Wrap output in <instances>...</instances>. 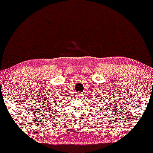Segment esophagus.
Listing matches in <instances>:
<instances>
[{"instance_id": "34e87169", "label": "esophagus", "mask_w": 153, "mask_h": 153, "mask_svg": "<svg viewBox=\"0 0 153 153\" xmlns=\"http://www.w3.org/2000/svg\"><path fill=\"white\" fill-rule=\"evenodd\" d=\"M77 96L79 97V98H80V97H82V94H80V92H78V93L77 94Z\"/></svg>"}]
</instances>
